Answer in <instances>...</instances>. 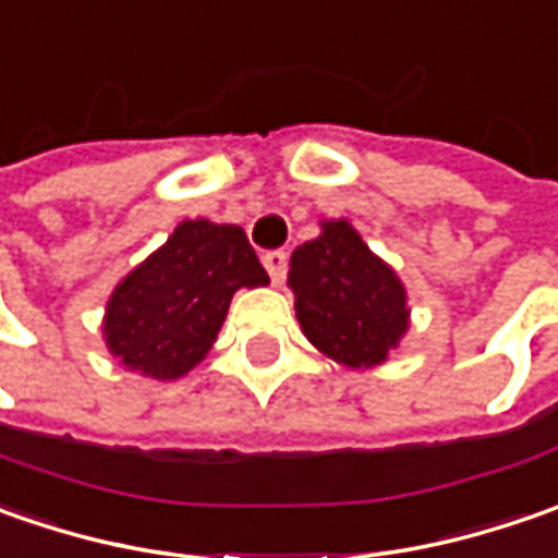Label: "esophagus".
Here are the masks:
<instances>
[{
    "label": "esophagus",
    "instance_id": "1",
    "mask_svg": "<svg viewBox=\"0 0 558 558\" xmlns=\"http://www.w3.org/2000/svg\"><path fill=\"white\" fill-rule=\"evenodd\" d=\"M264 267H267L272 286H282L286 282V272H289V254L286 251H267L264 254Z\"/></svg>",
    "mask_w": 558,
    "mask_h": 558
}]
</instances>
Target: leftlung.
<instances>
[{
	"instance_id": "obj_1",
	"label": "left lung",
	"mask_w": 558,
	"mask_h": 558,
	"mask_svg": "<svg viewBox=\"0 0 558 558\" xmlns=\"http://www.w3.org/2000/svg\"><path fill=\"white\" fill-rule=\"evenodd\" d=\"M289 286L307 341L351 369L385 363L410 329L403 282L348 220L294 247Z\"/></svg>"
}]
</instances>
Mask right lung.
<instances>
[{
    "label": "right lung",
    "mask_w": 558,
    "mask_h": 558,
    "mask_svg": "<svg viewBox=\"0 0 558 558\" xmlns=\"http://www.w3.org/2000/svg\"><path fill=\"white\" fill-rule=\"evenodd\" d=\"M267 282L242 226L183 220L114 289L101 323L105 344L133 373L183 378L217 341L232 294Z\"/></svg>",
    "instance_id": "1"
}]
</instances>
